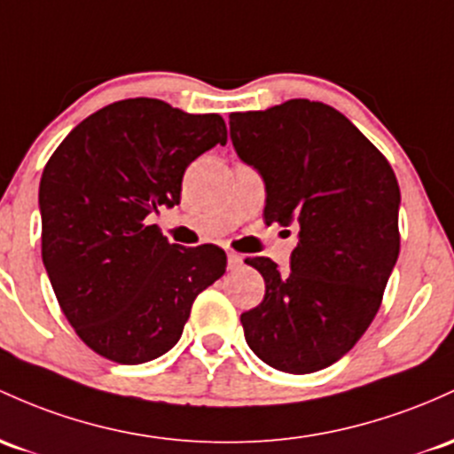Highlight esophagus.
<instances>
[{"label":"esophagus","mask_w":454,"mask_h":454,"mask_svg":"<svg viewBox=\"0 0 454 454\" xmlns=\"http://www.w3.org/2000/svg\"><path fill=\"white\" fill-rule=\"evenodd\" d=\"M243 265V256L237 252H228V269H239Z\"/></svg>","instance_id":"esophagus-1"}]
</instances>
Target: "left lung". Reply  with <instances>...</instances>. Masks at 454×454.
<instances>
[{"instance_id":"obj_1","label":"left lung","mask_w":454,"mask_h":454,"mask_svg":"<svg viewBox=\"0 0 454 454\" xmlns=\"http://www.w3.org/2000/svg\"><path fill=\"white\" fill-rule=\"evenodd\" d=\"M239 159L265 181V222L300 228L291 271L247 258L265 297L243 312L247 345L278 371L306 375L340 360L381 306L396 265L401 192L383 154L340 112L291 98L231 114Z\"/></svg>"}]
</instances>
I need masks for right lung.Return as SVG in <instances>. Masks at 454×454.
<instances>
[{
	"mask_svg": "<svg viewBox=\"0 0 454 454\" xmlns=\"http://www.w3.org/2000/svg\"><path fill=\"white\" fill-rule=\"evenodd\" d=\"M226 144L219 114L159 98L98 109L64 137L41 178L43 262L77 336L118 364L176 345L192 303L226 271L217 246L183 247L154 223L181 202L187 166Z\"/></svg>",
	"mask_w": 454,
	"mask_h": 454,
	"instance_id": "1",
	"label": "right lung"
}]
</instances>
